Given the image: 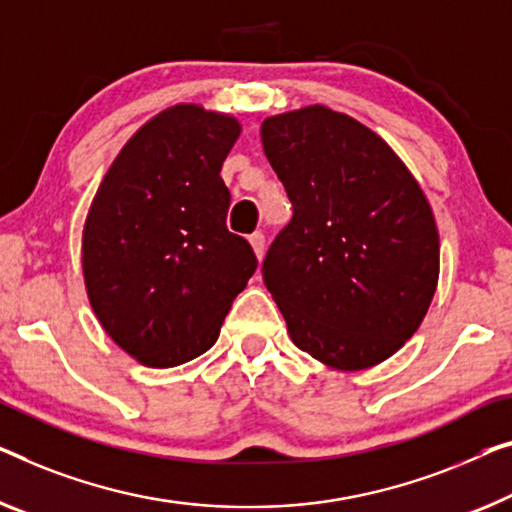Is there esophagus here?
<instances>
[{"label":"esophagus","mask_w":512,"mask_h":512,"mask_svg":"<svg viewBox=\"0 0 512 512\" xmlns=\"http://www.w3.org/2000/svg\"><path fill=\"white\" fill-rule=\"evenodd\" d=\"M248 239H250V246H253V250H255L257 259H259V262H262V257H264V253H266L264 234H262V232H253V234L248 236Z\"/></svg>","instance_id":"1"}]
</instances>
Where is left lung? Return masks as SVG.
I'll use <instances>...</instances> for the list:
<instances>
[{
	"mask_svg": "<svg viewBox=\"0 0 512 512\" xmlns=\"http://www.w3.org/2000/svg\"><path fill=\"white\" fill-rule=\"evenodd\" d=\"M262 144L294 209L262 264L294 345L338 370L386 361L437 289L423 190L379 135L324 105L266 119Z\"/></svg>",
	"mask_w": 512,
	"mask_h": 512,
	"instance_id": "obj_1",
	"label": "left lung"
}]
</instances>
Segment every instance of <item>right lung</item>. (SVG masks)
I'll use <instances>...</instances> for the list:
<instances>
[{"label":"right lung","instance_id":"right-lung-1","mask_svg":"<svg viewBox=\"0 0 512 512\" xmlns=\"http://www.w3.org/2000/svg\"><path fill=\"white\" fill-rule=\"evenodd\" d=\"M239 121L174 105L114 158L82 232V269L98 322L149 368H172L218 340L236 294L257 269L227 230L223 160Z\"/></svg>","mask_w":512,"mask_h":512}]
</instances>
